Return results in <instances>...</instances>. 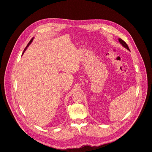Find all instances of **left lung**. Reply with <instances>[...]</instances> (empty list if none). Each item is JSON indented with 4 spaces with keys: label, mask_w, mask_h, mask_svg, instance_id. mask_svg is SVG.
<instances>
[{
    "label": "left lung",
    "mask_w": 152,
    "mask_h": 152,
    "mask_svg": "<svg viewBox=\"0 0 152 152\" xmlns=\"http://www.w3.org/2000/svg\"><path fill=\"white\" fill-rule=\"evenodd\" d=\"M118 40H119V42L121 43V44H122V45L124 47V48H126V49L127 50H130V49H129V48H128V45L126 44V43L124 41H123V40H122V39H121V38H119Z\"/></svg>",
    "instance_id": "8db88e82"
}]
</instances>
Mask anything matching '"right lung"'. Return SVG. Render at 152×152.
<instances>
[{"mask_svg": "<svg viewBox=\"0 0 152 152\" xmlns=\"http://www.w3.org/2000/svg\"><path fill=\"white\" fill-rule=\"evenodd\" d=\"M33 39H34V38H31V40H30V42H28V44H27V46H26V48H25V49H24V52H23V53H22V55H23V54H24V52H25V51H26V49H27V48H28V46H29V45H30V44H31V42H32V41H33Z\"/></svg>", "mask_w": 152, "mask_h": 152, "instance_id": "add662e5", "label": "right lung"}]
</instances>
